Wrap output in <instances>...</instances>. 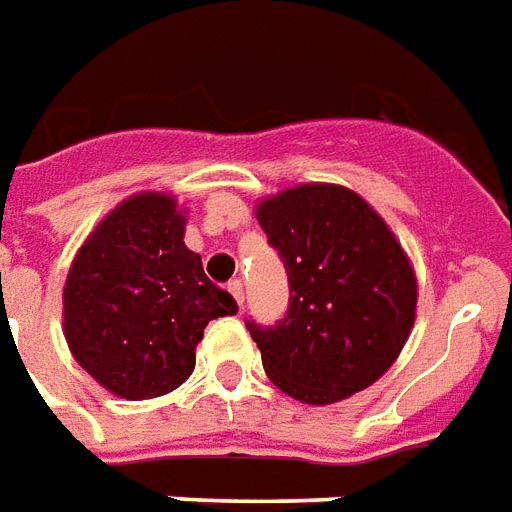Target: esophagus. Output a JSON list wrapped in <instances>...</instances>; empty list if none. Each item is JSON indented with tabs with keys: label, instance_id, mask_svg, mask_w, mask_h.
I'll list each match as a JSON object with an SVG mask.
<instances>
[{
	"label": "esophagus",
	"instance_id": "1",
	"mask_svg": "<svg viewBox=\"0 0 512 512\" xmlns=\"http://www.w3.org/2000/svg\"><path fill=\"white\" fill-rule=\"evenodd\" d=\"M227 290L233 293V298H236L238 309H241V306H244V282H241V279H233V282L227 285Z\"/></svg>",
	"mask_w": 512,
	"mask_h": 512
}]
</instances>
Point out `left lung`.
Here are the masks:
<instances>
[{
  "instance_id": "left-lung-1",
  "label": "left lung",
  "mask_w": 512,
  "mask_h": 512,
  "mask_svg": "<svg viewBox=\"0 0 512 512\" xmlns=\"http://www.w3.org/2000/svg\"><path fill=\"white\" fill-rule=\"evenodd\" d=\"M255 217L290 282L285 320L246 323L268 380L314 407L374 385L418 312V276L388 222L358 192L323 181L268 195Z\"/></svg>"
}]
</instances>
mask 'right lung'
<instances>
[{"label": "right lung", "instance_id": "obj_1", "mask_svg": "<svg viewBox=\"0 0 512 512\" xmlns=\"http://www.w3.org/2000/svg\"><path fill=\"white\" fill-rule=\"evenodd\" d=\"M184 230L187 208L170 192H135L97 222L67 271V347L119 399L176 391L195 372L206 325L238 312L203 274Z\"/></svg>", "mask_w": 512, "mask_h": 512}]
</instances>
